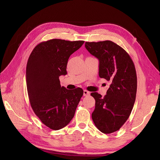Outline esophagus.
<instances>
[{"label":"esophagus","instance_id":"1","mask_svg":"<svg viewBox=\"0 0 160 160\" xmlns=\"http://www.w3.org/2000/svg\"><path fill=\"white\" fill-rule=\"evenodd\" d=\"M90 95V92L87 91V90H83V96H88Z\"/></svg>","mask_w":160,"mask_h":160}]
</instances>
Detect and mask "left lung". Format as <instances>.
<instances>
[{
	"label": "left lung",
	"mask_w": 160,
	"mask_h": 160,
	"mask_svg": "<svg viewBox=\"0 0 160 160\" xmlns=\"http://www.w3.org/2000/svg\"><path fill=\"white\" fill-rule=\"evenodd\" d=\"M87 50L99 60V76L109 82L107 94L90 95L96 100L92 120L104 133L118 130L128 118L135 101L137 75L128 54L110 40L86 42Z\"/></svg>",
	"instance_id": "1"
}]
</instances>
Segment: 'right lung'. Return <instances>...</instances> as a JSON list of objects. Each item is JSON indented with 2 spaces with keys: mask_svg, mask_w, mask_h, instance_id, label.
Here are the masks:
<instances>
[{
  "mask_svg": "<svg viewBox=\"0 0 160 160\" xmlns=\"http://www.w3.org/2000/svg\"><path fill=\"white\" fill-rule=\"evenodd\" d=\"M84 41L52 39L38 44L28 58L26 80L30 105L40 121L52 130L66 126L83 94L81 88L68 90L59 77L67 74L70 56Z\"/></svg>",
  "mask_w": 160,
  "mask_h": 160,
  "instance_id": "right-lung-1",
  "label": "right lung"
}]
</instances>
